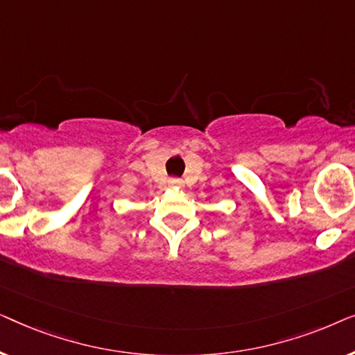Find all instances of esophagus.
<instances>
[{
  "label": "esophagus",
  "instance_id": "obj_1",
  "mask_svg": "<svg viewBox=\"0 0 355 355\" xmlns=\"http://www.w3.org/2000/svg\"><path fill=\"white\" fill-rule=\"evenodd\" d=\"M169 186L171 187H182V181L181 179H176V178H173V179H169Z\"/></svg>",
  "mask_w": 355,
  "mask_h": 355
}]
</instances>
